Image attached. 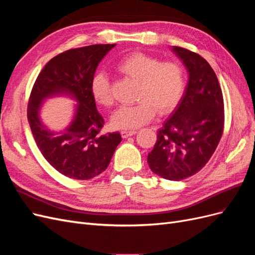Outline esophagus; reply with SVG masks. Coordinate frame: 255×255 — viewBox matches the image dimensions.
Segmentation results:
<instances>
[{"instance_id": "34e87169", "label": "esophagus", "mask_w": 255, "mask_h": 255, "mask_svg": "<svg viewBox=\"0 0 255 255\" xmlns=\"http://www.w3.org/2000/svg\"><path fill=\"white\" fill-rule=\"evenodd\" d=\"M136 134V132L135 130H122L121 132V136L123 137V138H128V137H130V136H133V135H135Z\"/></svg>"}]
</instances>
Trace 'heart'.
I'll return each instance as SVG.
<instances>
[{"label":"heart","instance_id":"1","mask_svg":"<svg viewBox=\"0 0 255 255\" xmlns=\"http://www.w3.org/2000/svg\"><path fill=\"white\" fill-rule=\"evenodd\" d=\"M115 70L138 82L137 103L122 106L112 118L119 129H135L150 122L156 114L168 115L180 105L186 90V72L177 61H161L143 52H133L121 58ZM90 90L97 104L110 109L115 103L112 85L104 73H96Z\"/></svg>","mask_w":255,"mask_h":255}]
</instances>
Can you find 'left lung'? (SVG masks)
I'll return each mask as SVG.
<instances>
[{"label":"left lung","mask_w":255,"mask_h":255,"mask_svg":"<svg viewBox=\"0 0 255 255\" xmlns=\"http://www.w3.org/2000/svg\"><path fill=\"white\" fill-rule=\"evenodd\" d=\"M172 51L186 67L188 83L180 105L158 129L148 164L164 179L181 181L201 170L212 157L222 136L225 106L210 64L187 49Z\"/></svg>","instance_id":"8db88e82"}]
</instances>
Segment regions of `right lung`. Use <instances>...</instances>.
Listing matches in <instances>:
<instances>
[{
    "label": "right lung",
    "mask_w": 255,
    "mask_h": 255,
    "mask_svg": "<svg viewBox=\"0 0 255 255\" xmlns=\"http://www.w3.org/2000/svg\"><path fill=\"white\" fill-rule=\"evenodd\" d=\"M116 43L94 44L58 54L44 66L34 84L27 119L37 146L48 163L70 179L89 180L109 166L120 133L100 134L104 119L97 110L90 83L100 61ZM68 95L78 104L72 123L63 132H52L40 119L45 98Z\"/></svg>",
    "instance_id": "add662e5"
}]
</instances>
